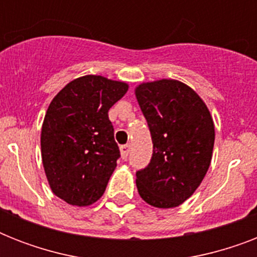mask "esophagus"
Segmentation results:
<instances>
[{
  "mask_svg": "<svg viewBox=\"0 0 257 257\" xmlns=\"http://www.w3.org/2000/svg\"><path fill=\"white\" fill-rule=\"evenodd\" d=\"M120 151H121V157H122V159H126V157H128V155H129V151H131V145L129 144H125V145H121L120 147Z\"/></svg>",
  "mask_w": 257,
  "mask_h": 257,
  "instance_id": "34e87169",
  "label": "esophagus"
}]
</instances>
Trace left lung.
I'll return each instance as SVG.
<instances>
[{"label":"left lung","mask_w":257,"mask_h":257,"mask_svg":"<svg viewBox=\"0 0 257 257\" xmlns=\"http://www.w3.org/2000/svg\"><path fill=\"white\" fill-rule=\"evenodd\" d=\"M153 143L152 159L136 172L141 199L156 208H175L197 189L215 144L207 105L183 82L160 80L136 88Z\"/></svg>","instance_id":"left-lung-1"}]
</instances>
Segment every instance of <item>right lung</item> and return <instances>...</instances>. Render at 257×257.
<instances>
[{
	"instance_id": "1",
	"label": "right lung",
	"mask_w": 257,
	"mask_h": 257,
	"mask_svg": "<svg viewBox=\"0 0 257 257\" xmlns=\"http://www.w3.org/2000/svg\"><path fill=\"white\" fill-rule=\"evenodd\" d=\"M126 90L125 82L90 74L69 82L50 102L42 164L54 195L70 205H90L104 195L120 157L108 112Z\"/></svg>"
}]
</instances>
